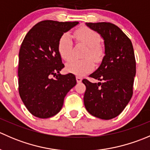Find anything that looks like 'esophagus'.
<instances>
[{"mask_svg": "<svg viewBox=\"0 0 150 150\" xmlns=\"http://www.w3.org/2000/svg\"><path fill=\"white\" fill-rule=\"evenodd\" d=\"M76 81L78 83H81L82 81V78L81 76H76Z\"/></svg>", "mask_w": 150, "mask_h": 150, "instance_id": "1", "label": "esophagus"}]
</instances>
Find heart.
<instances>
[{
	"mask_svg": "<svg viewBox=\"0 0 150 150\" xmlns=\"http://www.w3.org/2000/svg\"><path fill=\"white\" fill-rule=\"evenodd\" d=\"M74 38L77 42L83 43L88 46L83 59H72L66 64L67 72L75 75H83L93 69V60L96 62L102 60L104 56V49L100 45L101 36L93 29L83 26L74 32ZM58 51L63 59L69 60L72 57L73 43L68 33H64L58 42Z\"/></svg>",
	"mask_w": 150,
	"mask_h": 150,
	"instance_id": "heart-1",
	"label": "heart"
}]
</instances>
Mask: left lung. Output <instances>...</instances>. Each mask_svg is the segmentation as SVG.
<instances>
[{"label": "left lung", "instance_id": "left-lung-1", "mask_svg": "<svg viewBox=\"0 0 150 150\" xmlns=\"http://www.w3.org/2000/svg\"><path fill=\"white\" fill-rule=\"evenodd\" d=\"M104 40L105 56L99 67L89 75L100 82L83 80L86 89L84 104L94 117L110 120L122 112L133 95L136 75L134 48L128 36L110 22H86Z\"/></svg>", "mask_w": 150, "mask_h": 150}]
</instances>
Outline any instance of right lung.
<instances>
[{
	"mask_svg": "<svg viewBox=\"0 0 150 150\" xmlns=\"http://www.w3.org/2000/svg\"><path fill=\"white\" fill-rule=\"evenodd\" d=\"M78 24L41 21L30 29L22 41L19 53V93L35 117L48 118L57 114L67 93L76 85L73 74L59 73L64 65L57 46L64 33Z\"/></svg>",
	"mask_w": 150,
	"mask_h": 150,
	"instance_id": "add662e5",
	"label": "right lung"
}]
</instances>
